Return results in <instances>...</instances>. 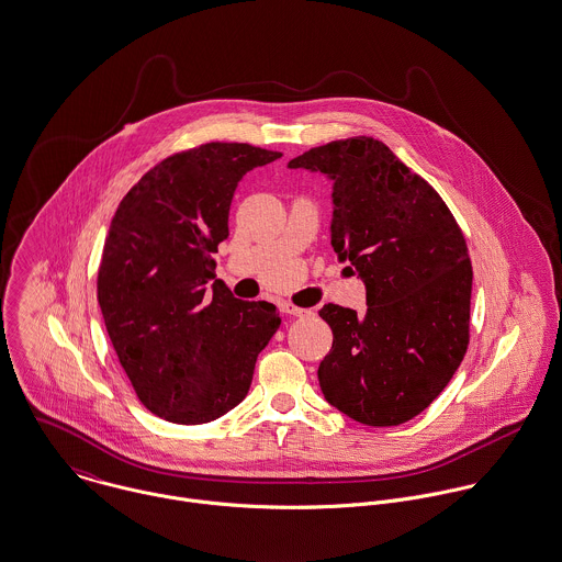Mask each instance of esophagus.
<instances>
[{"label":"esophagus","mask_w":562,"mask_h":562,"mask_svg":"<svg viewBox=\"0 0 562 562\" xmlns=\"http://www.w3.org/2000/svg\"><path fill=\"white\" fill-rule=\"evenodd\" d=\"M284 312L291 314V316H311L312 314L308 308H300V306H293V304H284Z\"/></svg>","instance_id":"esophagus-1"}]
</instances>
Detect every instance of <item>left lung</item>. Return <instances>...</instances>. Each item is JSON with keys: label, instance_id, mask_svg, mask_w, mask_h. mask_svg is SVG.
Returning a JSON list of instances; mask_svg holds the SVG:
<instances>
[{"label": "left lung", "instance_id": "obj_1", "mask_svg": "<svg viewBox=\"0 0 562 562\" xmlns=\"http://www.w3.org/2000/svg\"><path fill=\"white\" fill-rule=\"evenodd\" d=\"M289 168L334 181L331 248L367 284L364 314L318 311L334 334L321 392L362 425H403L436 401L468 351L465 237L436 189L373 137L316 146Z\"/></svg>", "mask_w": 562, "mask_h": 562}]
</instances>
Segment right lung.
<instances>
[{"instance_id":"1","label":"right lung","mask_w":562,"mask_h":562,"mask_svg":"<svg viewBox=\"0 0 562 562\" xmlns=\"http://www.w3.org/2000/svg\"><path fill=\"white\" fill-rule=\"evenodd\" d=\"M282 153L209 142L150 168L119 204L97 297L126 376L155 416L211 423L237 407L258 353L280 327L267 302H241L215 276L235 189Z\"/></svg>"}]
</instances>
